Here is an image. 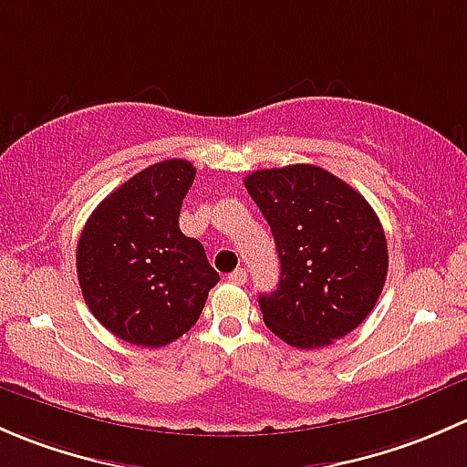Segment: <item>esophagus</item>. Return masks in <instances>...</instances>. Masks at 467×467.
<instances>
[{"mask_svg": "<svg viewBox=\"0 0 467 467\" xmlns=\"http://www.w3.org/2000/svg\"><path fill=\"white\" fill-rule=\"evenodd\" d=\"M229 281L235 283V285H243V283H247V272H244L243 267L234 269V272L229 274Z\"/></svg>", "mask_w": 467, "mask_h": 467, "instance_id": "1", "label": "esophagus"}]
</instances>
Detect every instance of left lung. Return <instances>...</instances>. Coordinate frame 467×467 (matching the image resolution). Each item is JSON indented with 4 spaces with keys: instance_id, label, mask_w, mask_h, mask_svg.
Listing matches in <instances>:
<instances>
[{
    "instance_id": "left-lung-1",
    "label": "left lung",
    "mask_w": 467,
    "mask_h": 467,
    "mask_svg": "<svg viewBox=\"0 0 467 467\" xmlns=\"http://www.w3.org/2000/svg\"><path fill=\"white\" fill-rule=\"evenodd\" d=\"M244 189L265 215L281 261L278 287L258 296L267 328L296 348H321L358 328L389 269L371 204L312 163L254 171Z\"/></svg>"
}]
</instances>
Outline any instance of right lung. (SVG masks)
<instances>
[{
	"instance_id": "1",
	"label": "right lung",
	"mask_w": 467,
	"mask_h": 467,
	"mask_svg": "<svg viewBox=\"0 0 467 467\" xmlns=\"http://www.w3.org/2000/svg\"><path fill=\"white\" fill-rule=\"evenodd\" d=\"M193 163L166 160L130 177L85 223L76 272L91 315L119 339L160 348L191 330L220 281L200 240L180 232Z\"/></svg>"
}]
</instances>
